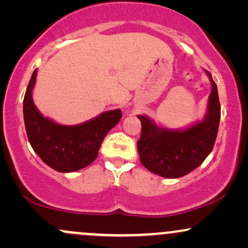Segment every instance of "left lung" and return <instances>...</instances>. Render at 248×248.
I'll return each instance as SVG.
<instances>
[{
	"mask_svg": "<svg viewBox=\"0 0 248 248\" xmlns=\"http://www.w3.org/2000/svg\"><path fill=\"white\" fill-rule=\"evenodd\" d=\"M212 85L207 113L202 122L184 130H169L156 126L144 115H138L142 129L138 141L140 161L149 171L166 178H178L201 166L212 152L220 121L217 85Z\"/></svg>",
	"mask_w": 248,
	"mask_h": 248,
	"instance_id": "1",
	"label": "left lung"
}]
</instances>
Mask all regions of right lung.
Listing matches in <instances>:
<instances>
[{"instance_id":"1","label":"right lung","mask_w":248,"mask_h":248,"mask_svg":"<svg viewBox=\"0 0 248 248\" xmlns=\"http://www.w3.org/2000/svg\"><path fill=\"white\" fill-rule=\"evenodd\" d=\"M37 70L27 87L23 114L28 139L45 164L59 172H72L92 163L105 136L120 121V109L108 110L76 126H64L44 118L32 101Z\"/></svg>"}]
</instances>
